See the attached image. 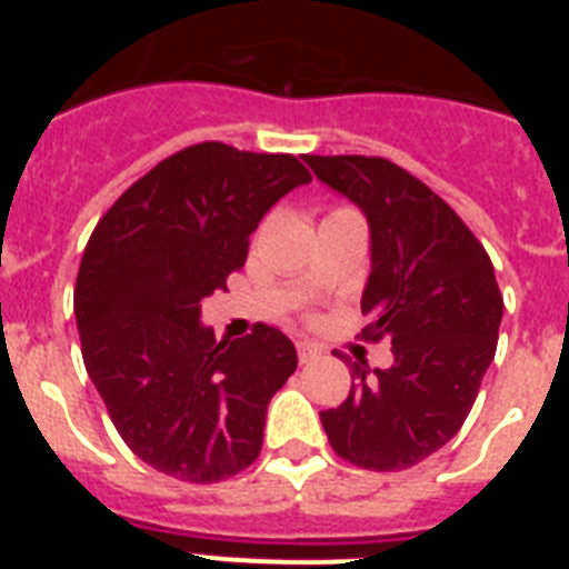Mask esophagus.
Segmentation results:
<instances>
[{
	"instance_id": "esophagus-1",
	"label": "esophagus",
	"mask_w": 569,
	"mask_h": 569,
	"mask_svg": "<svg viewBox=\"0 0 569 569\" xmlns=\"http://www.w3.org/2000/svg\"><path fill=\"white\" fill-rule=\"evenodd\" d=\"M296 350H299L301 365H308V361L319 359V356H321V347L313 345V341H299V345H296Z\"/></svg>"
}]
</instances>
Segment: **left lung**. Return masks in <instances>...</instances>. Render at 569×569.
Segmentation results:
<instances>
[{"mask_svg":"<svg viewBox=\"0 0 569 569\" xmlns=\"http://www.w3.org/2000/svg\"><path fill=\"white\" fill-rule=\"evenodd\" d=\"M370 228L367 333L393 365H353L350 396L321 413L330 447L367 470H405L453 439L496 356L505 299L492 261L456 210L379 156H305Z\"/></svg>","mask_w":569,"mask_h":569,"instance_id":"1","label":"left lung"}]
</instances>
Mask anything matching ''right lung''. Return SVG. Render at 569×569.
Here are the masks:
<instances>
[{"mask_svg": "<svg viewBox=\"0 0 569 569\" xmlns=\"http://www.w3.org/2000/svg\"><path fill=\"white\" fill-rule=\"evenodd\" d=\"M308 182L290 153L202 142L156 164L99 219L73 293L82 359L124 445L153 470L210 485L259 456L296 347L270 325L216 341L202 301L244 264L261 216Z\"/></svg>", "mask_w": 569, "mask_h": 569, "instance_id": "add662e5", "label": "right lung"}]
</instances>
